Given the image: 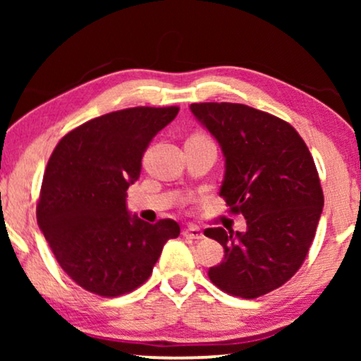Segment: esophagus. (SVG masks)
<instances>
[{
  "mask_svg": "<svg viewBox=\"0 0 361 361\" xmlns=\"http://www.w3.org/2000/svg\"><path fill=\"white\" fill-rule=\"evenodd\" d=\"M184 236H187V238H192V240H202L204 238V231H202L199 226L195 225H189L187 228H184Z\"/></svg>",
  "mask_w": 361,
  "mask_h": 361,
  "instance_id": "1",
  "label": "esophagus"
}]
</instances>
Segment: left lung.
Here are the masks:
<instances>
[{
    "instance_id": "1",
    "label": "left lung",
    "mask_w": 361,
    "mask_h": 361,
    "mask_svg": "<svg viewBox=\"0 0 361 361\" xmlns=\"http://www.w3.org/2000/svg\"><path fill=\"white\" fill-rule=\"evenodd\" d=\"M192 115L221 147L220 195L246 231L207 228L225 258L209 269L216 288L256 299L298 273L317 230L324 192L314 159L289 123L240 103H192Z\"/></svg>"
}]
</instances>
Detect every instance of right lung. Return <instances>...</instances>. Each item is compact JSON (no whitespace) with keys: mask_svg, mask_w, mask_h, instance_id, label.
Returning <instances> with one entry per match:
<instances>
[{"mask_svg":"<svg viewBox=\"0 0 361 361\" xmlns=\"http://www.w3.org/2000/svg\"><path fill=\"white\" fill-rule=\"evenodd\" d=\"M177 106L106 113L59 141L44 172L37 225L68 278L103 298L131 293L149 278L167 240L180 226L131 215L128 187L140 179L152 137Z\"/></svg>","mask_w":361,"mask_h":361,"instance_id":"add662e5","label":"right lung"}]
</instances>
